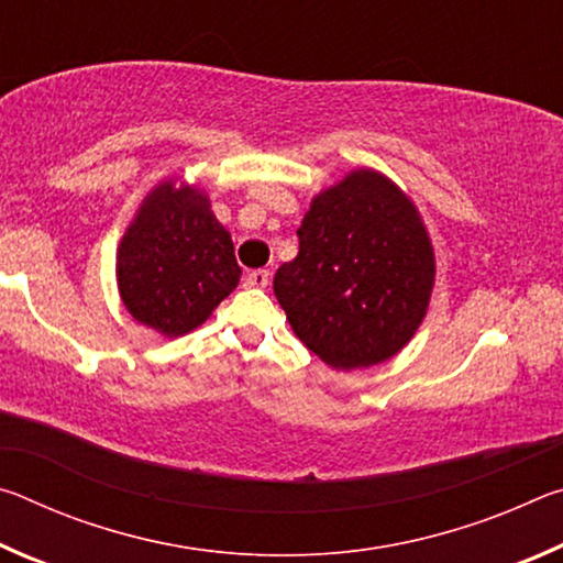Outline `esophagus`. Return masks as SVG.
I'll return each instance as SVG.
<instances>
[{"label": "esophagus", "mask_w": 563, "mask_h": 563, "mask_svg": "<svg viewBox=\"0 0 563 563\" xmlns=\"http://www.w3.org/2000/svg\"><path fill=\"white\" fill-rule=\"evenodd\" d=\"M271 280V273L268 271H253L245 275V288H265Z\"/></svg>", "instance_id": "34e87169"}]
</instances>
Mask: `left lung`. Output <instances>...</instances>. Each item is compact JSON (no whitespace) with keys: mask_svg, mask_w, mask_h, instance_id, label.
Returning a JSON list of instances; mask_svg holds the SVG:
<instances>
[{"mask_svg":"<svg viewBox=\"0 0 563 563\" xmlns=\"http://www.w3.org/2000/svg\"><path fill=\"white\" fill-rule=\"evenodd\" d=\"M298 238L273 290L302 345L335 369L397 355L434 288L432 241L409 196L379 170H350L312 198Z\"/></svg>","mask_w":563,"mask_h":563,"instance_id":"left-lung-1","label":"left lung"}]
</instances>
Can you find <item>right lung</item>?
Returning a JSON list of instances; mask_svg holds the SVG:
<instances>
[{
	"label": "right lung",
	"mask_w": 563,
	"mask_h": 563,
	"mask_svg": "<svg viewBox=\"0 0 563 563\" xmlns=\"http://www.w3.org/2000/svg\"><path fill=\"white\" fill-rule=\"evenodd\" d=\"M117 280L131 318L166 338L211 318L241 268L206 190L176 186V178L151 190L119 243Z\"/></svg>",
	"instance_id": "1"
}]
</instances>
